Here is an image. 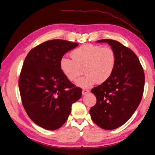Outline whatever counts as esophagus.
Here are the masks:
<instances>
[{
	"mask_svg": "<svg viewBox=\"0 0 155 155\" xmlns=\"http://www.w3.org/2000/svg\"><path fill=\"white\" fill-rule=\"evenodd\" d=\"M89 92H90L89 90H87V89H83L82 90V95H86L87 94H88Z\"/></svg>",
	"mask_w": 155,
	"mask_h": 155,
	"instance_id": "esophagus-1",
	"label": "esophagus"
}]
</instances>
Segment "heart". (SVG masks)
<instances>
[{
    "label": "heart",
    "mask_w": 155,
    "mask_h": 155,
    "mask_svg": "<svg viewBox=\"0 0 155 155\" xmlns=\"http://www.w3.org/2000/svg\"><path fill=\"white\" fill-rule=\"evenodd\" d=\"M72 59L63 57L60 69L70 81H75L85 71L86 75L79 79L77 85L90 87L96 83L102 84L111 77L117 62L115 52L109 46L86 44L73 51Z\"/></svg>",
    "instance_id": "b5f03b06"
}]
</instances>
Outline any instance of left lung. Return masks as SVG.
Wrapping results in <instances>:
<instances>
[{"instance_id":"1","label":"left lung","mask_w":155,"mask_h":155,"mask_svg":"<svg viewBox=\"0 0 155 155\" xmlns=\"http://www.w3.org/2000/svg\"><path fill=\"white\" fill-rule=\"evenodd\" d=\"M115 52V70L109 80L92 88L96 104L90 109L92 121L101 128L111 130L129 120L142 100L144 73L138 57L130 48L114 40L103 39Z\"/></svg>"}]
</instances>
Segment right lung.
I'll return each instance as SVG.
<instances>
[{
  "label": "right lung",
  "mask_w": 155,
  "mask_h": 155,
  "mask_svg": "<svg viewBox=\"0 0 155 155\" xmlns=\"http://www.w3.org/2000/svg\"><path fill=\"white\" fill-rule=\"evenodd\" d=\"M78 46L63 40H51L29 52L20 74L19 87L23 106L32 121L47 130L59 129L81 96L60 69L66 52Z\"/></svg>",
  "instance_id": "1"
}]
</instances>
